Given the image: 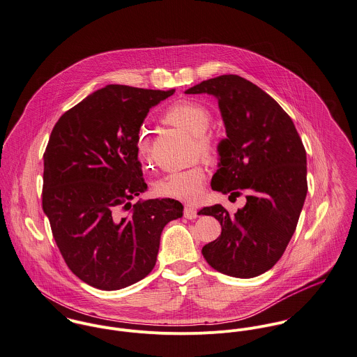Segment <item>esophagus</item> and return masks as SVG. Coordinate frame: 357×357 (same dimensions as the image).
<instances>
[{
    "mask_svg": "<svg viewBox=\"0 0 357 357\" xmlns=\"http://www.w3.org/2000/svg\"><path fill=\"white\" fill-rule=\"evenodd\" d=\"M183 214H185V218H188V219H195V218H197V210L193 206H186Z\"/></svg>",
    "mask_w": 357,
    "mask_h": 357,
    "instance_id": "esophagus-1",
    "label": "esophagus"
}]
</instances>
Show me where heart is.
<instances>
[{
  "instance_id": "1",
  "label": "heart",
  "mask_w": 357,
  "mask_h": 357,
  "mask_svg": "<svg viewBox=\"0 0 357 357\" xmlns=\"http://www.w3.org/2000/svg\"><path fill=\"white\" fill-rule=\"evenodd\" d=\"M162 120L174 127L182 128L196 138V150L206 160L215 161L219 153V143L208 128L213 121L211 112L202 103L195 100H176L169 105ZM137 149L142 160L149 158L150 138L146 128H141L137 137ZM206 182V169L203 164H196L183 171H174L154 183L155 193L162 197L176 199L182 202H196L203 192Z\"/></svg>"
}]
</instances>
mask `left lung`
I'll list each match as a JSON object with an SVG mask.
<instances>
[{
	"label": "left lung",
	"mask_w": 357,
	"mask_h": 357,
	"mask_svg": "<svg viewBox=\"0 0 357 357\" xmlns=\"http://www.w3.org/2000/svg\"><path fill=\"white\" fill-rule=\"evenodd\" d=\"M185 92L214 95L222 113L227 138L219 143L213 189L229 199L247 195L234 214L220 204L199 211L222 226L202 252L223 275L259 276L282 258L296 229L307 192L303 143L282 106L240 75L223 74Z\"/></svg>",
	"instance_id": "1"
}]
</instances>
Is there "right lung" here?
Returning a JSON list of instances; mask_svg holds the SVG:
<instances>
[{"label": "right lung", "instance_id": "1", "mask_svg": "<svg viewBox=\"0 0 357 357\" xmlns=\"http://www.w3.org/2000/svg\"><path fill=\"white\" fill-rule=\"evenodd\" d=\"M175 89L106 85L69 109L44 153L43 210L73 273L113 291L154 268L164 226L183 214L172 199L132 204L147 189L137 137L149 110Z\"/></svg>", "mask_w": 357, "mask_h": 357}]
</instances>
